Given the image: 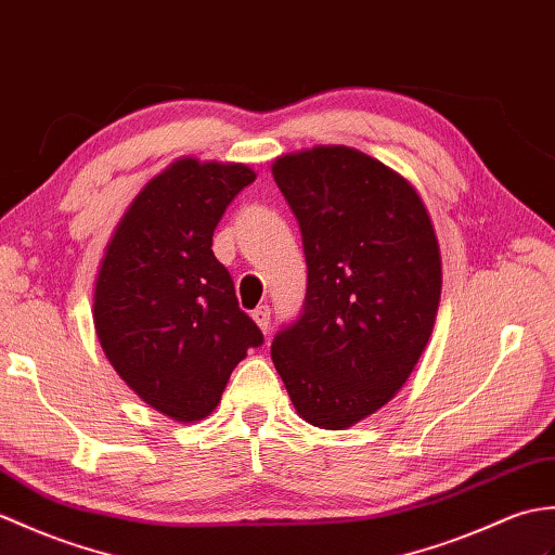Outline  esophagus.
Wrapping results in <instances>:
<instances>
[{
  "instance_id": "34e87169",
  "label": "esophagus",
  "mask_w": 555,
  "mask_h": 555,
  "mask_svg": "<svg viewBox=\"0 0 555 555\" xmlns=\"http://www.w3.org/2000/svg\"><path fill=\"white\" fill-rule=\"evenodd\" d=\"M251 318L256 320V325L261 327L263 332L270 330V309H268V306H258V309H254Z\"/></svg>"
}]
</instances>
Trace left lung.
Returning <instances> with one entry per match:
<instances>
[{
    "label": "left lung",
    "mask_w": 555,
    "mask_h": 555,
    "mask_svg": "<svg viewBox=\"0 0 555 555\" xmlns=\"http://www.w3.org/2000/svg\"><path fill=\"white\" fill-rule=\"evenodd\" d=\"M309 285L270 356L306 423L351 427L393 399L425 351L441 297L433 220L413 184L341 144L280 156Z\"/></svg>",
    "instance_id": "left-lung-1"
}]
</instances>
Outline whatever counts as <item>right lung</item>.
<instances>
[{"mask_svg": "<svg viewBox=\"0 0 555 555\" xmlns=\"http://www.w3.org/2000/svg\"><path fill=\"white\" fill-rule=\"evenodd\" d=\"M256 180L244 164L178 158L144 184L111 235L94 282V330L120 379L154 411L202 421L263 335L240 311L214 230Z\"/></svg>", "mask_w": 555, "mask_h": 555, "instance_id": "obj_1", "label": "right lung"}]
</instances>
